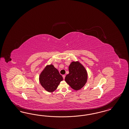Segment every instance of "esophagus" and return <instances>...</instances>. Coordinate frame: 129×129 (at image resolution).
<instances>
[{
	"label": "esophagus",
	"instance_id": "obj_1",
	"mask_svg": "<svg viewBox=\"0 0 129 129\" xmlns=\"http://www.w3.org/2000/svg\"><path fill=\"white\" fill-rule=\"evenodd\" d=\"M62 77H63V79H65V75H62Z\"/></svg>",
	"mask_w": 129,
	"mask_h": 129
}]
</instances>
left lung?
<instances>
[{"label":"left lung","instance_id":"left-lung-1","mask_svg":"<svg viewBox=\"0 0 129 129\" xmlns=\"http://www.w3.org/2000/svg\"><path fill=\"white\" fill-rule=\"evenodd\" d=\"M69 74L66 76L65 80L73 89L78 90L87 82L86 70L79 61H73L69 67Z\"/></svg>","mask_w":129,"mask_h":129}]
</instances>
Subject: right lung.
<instances>
[{"label":"right lung","instance_id":"add662e5","mask_svg":"<svg viewBox=\"0 0 129 129\" xmlns=\"http://www.w3.org/2000/svg\"><path fill=\"white\" fill-rule=\"evenodd\" d=\"M63 80V77L53 65H47L39 76L41 85L48 92L54 91Z\"/></svg>","mask_w":129,"mask_h":129}]
</instances>
